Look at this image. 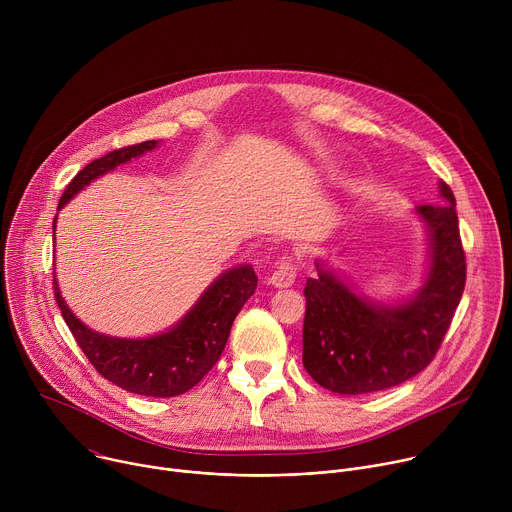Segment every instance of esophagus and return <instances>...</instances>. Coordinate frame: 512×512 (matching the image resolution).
<instances>
[{
  "instance_id": "esophagus-1",
  "label": "esophagus",
  "mask_w": 512,
  "mask_h": 512,
  "mask_svg": "<svg viewBox=\"0 0 512 512\" xmlns=\"http://www.w3.org/2000/svg\"><path fill=\"white\" fill-rule=\"evenodd\" d=\"M296 281V265L289 259H283L277 263L275 271L267 277V283L273 287H289Z\"/></svg>"
}]
</instances>
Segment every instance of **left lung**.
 Here are the masks:
<instances>
[{"mask_svg":"<svg viewBox=\"0 0 512 512\" xmlns=\"http://www.w3.org/2000/svg\"><path fill=\"white\" fill-rule=\"evenodd\" d=\"M442 204L415 212L427 227L429 269L413 298L381 304L362 298L316 261L306 281L304 367L324 389L340 395L375 393L421 373L452 324L466 285L456 198L440 182Z\"/></svg>","mask_w":512,"mask_h":512,"instance_id":"obj_1","label":"left lung"}]
</instances>
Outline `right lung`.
Masks as SVG:
<instances>
[{
	"mask_svg": "<svg viewBox=\"0 0 512 512\" xmlns=\"http://www.w3.org/2000/svg\"><path fill=\"white\" fill-rule=\"evenodd\" d=\"M156 145V139L127 145L87 164L66 186L58 210L95 178L154 150ZM255 287L253 267L239 265L214 279L192 310L168 332L150 338H115L87 328L70 312L54 275V298L62 318L97 373L113 385L145 397H176L198 385L221 358L231 326L255 294Z\"/></svg>",
	"mask_w": 512,
	"mask_h": 512,
	"instance_id": "add662e5",
	"label": "right lung"
}]
</instances>
